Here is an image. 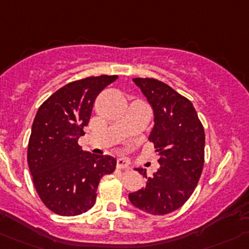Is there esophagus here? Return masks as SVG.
Here are the masks:
<instances>
[{
  "label": "esophagus",
  "mask_w": 249,
  "mask_h": 249,
  "mask_svg": "<svg viewBox=\"0 0 249 249\" xmlns=\"http://www.w3.org/2000/svg\"><path fill=\"white\" fill-rule=\"evenodd\" d=\"M117 168L118 169H127L129 168V162L124 159H119L117 162Z\"/></svg>",
  "instance_id": "obj_1"
}]
</instances>
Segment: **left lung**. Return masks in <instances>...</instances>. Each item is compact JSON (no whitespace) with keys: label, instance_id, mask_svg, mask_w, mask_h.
I'll list each match as a JSON object with an SVG mask.
<instances>
[{"label":"left lung","instance_id":"1","mask_svg":"<svg viewBox=\"0 0 249 249\" xmlns=\"http://www.w3.org/2000/svg\"><path fill=\"white\" fill-rule=\"evenodd\" d=\"M152 106L155 126L150 141L161 164L143 189L130 193L134 206L151 215H167L190 198L204 168L205 132L192 102L156 78H134Z\"/></svg>","mask_w":249,"mask_h":249}]
</instances>
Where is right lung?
<instances>
[{"label": "right lung", "mask_w": 249, "mask_h": 249, "mask_svg": "<svg viewBox=\"0 0 249 249\" xmlns=\"http://www.w3.org/2000/svg\"><path fill=\"white\" fill-rule=\"evenodd\" d=\"M118 76H90L53 93L38 109L28 142V166L44 205L61 216L89 210L97 199L99 180L113 173L110 156L83 152V135L97 96Z\"/></svg>", "instance_id": "add662e5"}]
</instances>
